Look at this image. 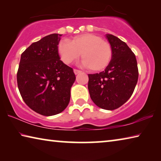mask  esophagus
Instances as JSON below:
<instances>
[{
	"label": "esophagus",
	"mask_w": 161,
	"mask_h": 161,
	"mask_svg": "<svg viewBox=\"0 0 161 161\" xmlns=\"http://www.w3.org/2000/svg\"><path fill=\"white\" fill-rule=\"evenodd\" d=\"M81 72L80 70H78V69H74V73L75 75H78V74H80Z\"/></svg>",
	"instance_id": "1"
}]
</instances>
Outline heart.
I'll return each mask as SVG.
<instances>
[{"label":"heart","mask_w":161,"mask_h":161,"mask_svg":"<svg viewBox=\"0 0 161 161\" xmlns=\"http://www.w3.org/2000/svg\"><path fill=\"white\" fill-rule=\"evenodd\" d=\"M58 49L62 62L66 64L77 59L81 53L83 65L94 72L104 69L112 58L110 45L101 37L90 33L78 35L72 41L61 40Z\"/></svg>","instance_id":"1"}]
</instances>
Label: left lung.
Segmentation results:
<instances>
[{
  "mask_svg": "<svg viewBox=\"0 0 161 161\" xmlns=\"http://www.w3.org/2000/svg\"><path fill=\"white\" fill-rule=\"evenodd\" d=\"M112 58L104 71L88 75L90 97L97 107L114 110L131 97L138 78L136 56L126 42L111 34L106 35Z\"/></svg>",
  "mask_w": 161,
  "mask_h": 161,
  "instance_id": "1",
  "label": "left lung"
}]
</instances>
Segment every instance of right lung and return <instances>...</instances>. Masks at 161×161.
Here are the masks:
<instances>
[{
    "label": "right lung",
    "instance_id": "1",
    "mask_svg": "<svg viewBox=\"0 0 161 161\" xmlns=\"http://www.w3.org/2000/svg\"><path fill=\"white\" fill-rule=\"evenodd\" d=\"M60 34H51L33 42L21 54L17 74L19 92L35 112L50 116L63 111L70 101L75 81L72 68L60 60Z\"/></svg>",
    "mask_w": 161,
    "mask_h": 161
}]
</instances>
